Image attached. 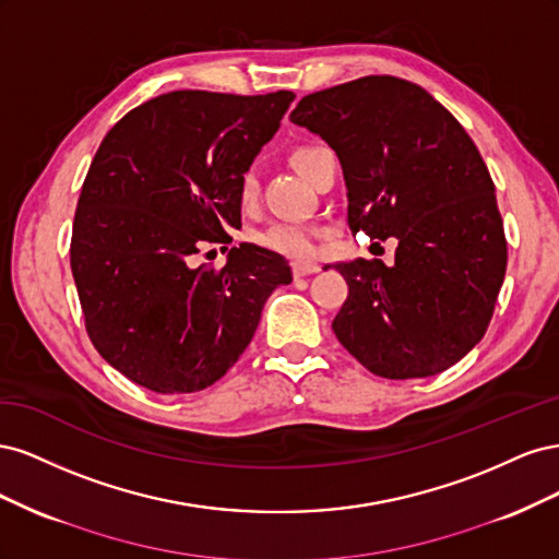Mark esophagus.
Segmentation results:
<instances>
[{
	"label": "esophagus",
	"mask_w": 559,
	"mask_h": 559,
	"mask_svg": "<svg viewBox=\"0 0 559 559\" xmlns=\"http://www.w3.org/2000/svg\"><path fill=\"white\" fill-rule=\"evenodd\" d=\"M292 270H294V277L298 280V277H308V275L319 273V265L317 263H294Z\"/></svg>",
	"instance_id": "1"
}]
</instances>
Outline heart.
<instances>
[{"mask_svg": "<svg viewBox=\"0 0 559 559\" xmlns=\"http://www.w3.org/2000/svg\"><path fill=\"white\" fill-rule=\"evenodd\" d=\"M324 146H298L294 151V165L296 170L308 177L312 170L314 158L321 154ZM259 198V175L253 167H247V170L238 179V200L245 210L253 207V202ZM319 228L308 226V224H294V222H277L270 224L261 230L253 233V245L275 253V257L289 259L296 263H308L317 257V242H319Z\"/></svg>", "mask_w": 559, "mask_h": 559, "instance_id": "1", "label": "heart"}]
</instances>
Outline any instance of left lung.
<instances>
[{
  "label": "left lung",
  "instance_id": "8db88e82",
  "mask_svg": "<svg viewBox=\"0 0 559 559\" xmlns=\"http://www.w3.org/2000/svg\"><path fill=\"white\" fill-rule=\"evenodd\" d=\"M341 158L347 224L399 240L394 265L335 263L349 294L341 345L389 380L441 373L480 343L506 275L495 181L456 118L425 88L361 76L310 93L292 111Z\"/></svg>",
  "mask_w": 559,
  "mask_h": 559
}]
</instances>
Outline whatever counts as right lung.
<instances>
[{"label": "right lung", "mask_w": 559, "mask_h": 559, "mask_svg": "<svg viewBox=\"0 0 559 559\" xmlns=\"http://www.w3.org/2000/svg\"><path fill=\"white\" fill-rule=\"evenodd\" d=\"M292 91H175L134 107L83 179L70 261L86 331L118 373L158 394L200 392L240 359L292 267L257 245L192 265L240 228L238 179L273 138Z\"/></svg>", "instance_id": "add662e5"}]
</instances>
